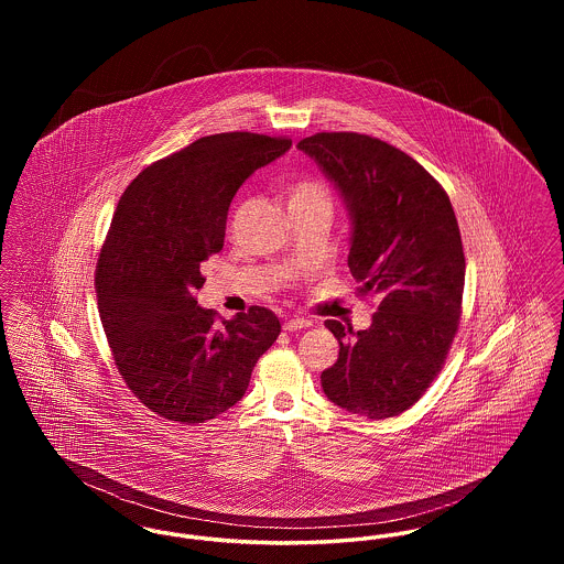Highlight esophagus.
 <instances>
[{
    "instance_id": "34e87169",
    "label": "esophagus",
    "mask_w": 564,
    "mask_h": 564,
    "mask_svg": "<svg viewBox=\"0 0 564 564\" xmlns=\"http://www.w3.org/2000/svg\"><path fill=\"white\" fill-rule=\"evenodd\" d=\"M313 322H308V319H302V317H292V319H288V322L283 323V329L285 332H297V329H306V327H311Z\"/></svg>"
}]
</instances>
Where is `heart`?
<instances>
[{"instance_id":"heart-1","label":"heart","mask_w":564,"mask_h":564,"mask_svg":"<svg viewBox=\"0 0 564 564\" xmlns=\"http://www.w3.org/2000/svg\"><path fill=\"white\" fill-rule=\"evenodd\" d=\"M329 200H332L329 189L325 188L319 180H313V177L297 180L288 192L290 207H297V205H325V207H329Z\"/></svg>"}]
</instances>
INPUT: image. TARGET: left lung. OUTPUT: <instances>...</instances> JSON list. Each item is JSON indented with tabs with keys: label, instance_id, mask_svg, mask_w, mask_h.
Listing matches in <instances>:
<instances>
[{
	"label": "left lung",
	"instance_id": "left-lung-1",
	"mask_svg": "<svg viewBox=\"0 0 564 564\" xmlns=\"http://www.w3.org/2000/svg\"><path fill=\"white\" fill-rule=\"evenodd\" d=\"M297 150L319 164L349 212V269L378 311L368 329L327 319L340 350L323 370L329 402L389 419L427 391L453 345L465 256L448 194L402 150L370 134L317 133Z\"/></svg>",
	"mask_w": 564,
	"mask_h": 564
}]
</instances>
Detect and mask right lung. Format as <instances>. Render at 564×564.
Returning <instances> with one entry per match:
<instances>
[{"label":"right lung","mask_w":564,"mask_h":564,"mask_svg":"<svg viewBox=\"0 0 564 564\" xmlns=\"http://www.w3.org/2000/svg\"><path fill=\"white\" fill-rule=\"evenodd\" d=\"M290 148L269 134L200 137L143 169L118 200L95 274L99 315L118 372L162 419L196 425L241 402L281 332L264 306L217 323L196 292L237 189Z\"/></svg>","instance_id":"1"}]
</instances>
